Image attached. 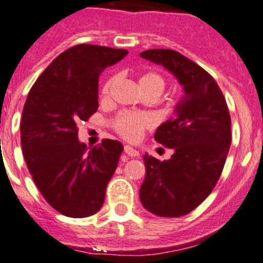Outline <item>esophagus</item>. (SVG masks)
<instances>
[{"instance_id":"1","label":"esophagus","mask_w":263,"mask_h":263,"mask_svg":"<svg viewBox=\"0 0 263 263\" xmlns=\"http://www.w3.org/2000/svg\"><path fill=\"white\" fill-rule=\"evenodd\" d=\"M125 153L128 157H132V158H136V157L140 156V152H138V151H136L135 148H132V147L129 146H125Z\"/></svg>"}]
</instances>
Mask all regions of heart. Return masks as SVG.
Wrapping results in <instances>:
<instances>
[{
    "label": "heart",
    "instance_id": "heart-1",
    "mask_svg": "<svg viewBox=\"0 0 263 263\" xmlns=\"http://www.w3.org/2000/svg\"><path fill=\"white\" fill-rule=\"evenodd\" d=\"M116 78L111 77L105 81L102 86L101 93L105 99L110 96L111 87H112ZM140 86L142 91L155 92L157 95H161L165 87V80L161 74L157 71H146L141 75ZM153 126V119L149 115L141 112H121L114 119V128L121 137L127 141H136L141 137L142 132L144 129L151 128Z\"/></svg>",
    "mask_w": 263,
    "mask_h": 263
}]
</instances>
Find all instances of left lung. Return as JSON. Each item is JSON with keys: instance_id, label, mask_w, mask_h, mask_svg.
Listing matches in <instances>:
<instances>
[{"instance_id": "left-lung-1", "label": "left lung", "mask_w": 263, "mask_h": 263, "mask_svg": "<svg viewBox=\"0 0 263 263\" xmlns=\"http://www.w3.org/2000/svg\"><path fill=\"white\" fill-rule=\"evenodd\" d=\"M141 57L176 75L185 96L176 115L157 128L155 140L174 149L168 161L144 155L142 205L163 218L186 215L213 192L231 144L228 104L214 78L197 63L172 49H149Z\"/></svg>"}]
</instances>
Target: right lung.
Segmentation results:
<instances>
[{"label":"right lung","instance_id":"right-lung-1","mask_svg":"<svg viewBox=\"0 0 263 263\" xmlns=\"http://www.w3.org/2000/svg\"><path fill=\"white\" fill-rule=\"evenodd\" d=\"M126 49L78 44L59 54L33 84L21 120L27 167L50 206L69 218L101 209L123 146L105 138L87 149L78 123L99 107V75L127 55Z\"/></svg>","mask_w":263,"mask_h":263}]
</instances>
